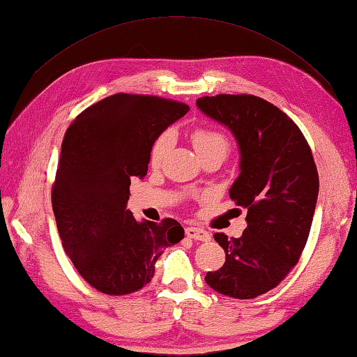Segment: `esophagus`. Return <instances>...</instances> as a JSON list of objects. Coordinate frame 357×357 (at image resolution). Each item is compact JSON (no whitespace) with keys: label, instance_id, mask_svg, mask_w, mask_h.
I'll use <instances>...</instances> for the list:
<instances>
[{"label":"esophagus","instance_id":"obj_1","mask_svg":"<svg viewBox=\"0 0 357 357\" xmlns=\"http://www.w3.org/2000/svg\"><path fill=\"white\" fill-rule=\"evenodd\" d=\"M185 234L187 237L193 238V241H199V242H209L211 241V234L207 232L206 229H201V228H185Z\"/></svg>","mask_w":357,"mask_h":357}]
</instances>
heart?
<instances>
[{"label": "heart", "instance_id": "b5f03b06", "mask_svg": "<svg viewBox=\"0 0 357 357\" xmlns=\"http://www.w3.org/2000/svg\"><path fill=\"white\" fill-rule=\"evenodd\" d=\"M170 142H172L170 132L160 134L159 137L154 140L153 148H151L153 164H159V162L162 160V158H164V154L168 150V146H170ZM192 142L198 153V156L199 154L207 153V151H222L226 156V153H228V150H229L228 139H226L223 134L212 131V129H204V128L195 129V131L192 132Z\"/></svg>", "mask_w": 357, "mask_h": 357}]
</instances>
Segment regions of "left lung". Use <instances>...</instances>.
Segmentation results:
<instances>
[{"mask_svg":"<svg viewBox=\"0 0 357 357\" xmlns=\"http://www.w3.org/2000/svg\"><path fill=\"white\" fill-rule=\"evenodd\" d=\"M197 107L234 135L241 173L229 197L248 211L241 237L213 236L226 261L204 281L222 295L256 298L287 276L306 246L319 197L312 153L300 128L259 96H203Z\"/></svg>","mask_w":357,"mask_h":357,"instance_id":"8db88e82","label":"left lung"}]
</instances>
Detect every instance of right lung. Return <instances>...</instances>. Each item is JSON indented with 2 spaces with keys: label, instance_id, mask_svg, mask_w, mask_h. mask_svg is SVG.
Instances as JSON below:
<instances>
[{
  "label": "right lung",
  "instance_id": "add662e5",
  "mask_svg": "<svg viewBox=\"0 0 357 357\" xmlns=\"http://www.w3.org/2000/svg\"><path fill=\"white\" fill-rule=\"evenodd\" d=\"M189 112L183 102L116 93L76 116L62 142L51 193L63 250L90 286L126 295L146 286L167 246L184 238L176 220L137 222L126 209L154 140Z\"/></svg>",
  "mask_w": 357,
  "mask_h": 357
}]
</instances>
